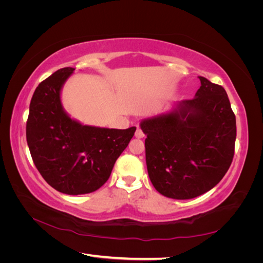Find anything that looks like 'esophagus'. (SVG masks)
<instances>
[{
	"label": "esophagus",
	"instance_id": "esophagus-1",
	"mask_svg": "<svg viewBox=\"0 0 263 263\" xmlns=\"http://www.w3.org/2000/svg\"><path fill=\"white\" fill-rule=\"evenodd\" d=\"M135 136H136V138H144L145 134H144V132H142L140 128H137L136 133H135Z\"/></svg>",
	"mask_w": 263,
	"mask_h": 263
}]
</instances>
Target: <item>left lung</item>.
Segmentation results:
<instances>
[{
    "mask_svg": "<svg viewBox=\"0 0 263 263\" xmlns=\"http://www.w3.org/2000/svg\"><path fill=\"white\" fill-rule=\"evenodd\" d=\"M192 100L169 113L142 119L149 179L159 193L176 200L200 196L218 184L232 164L236 117L222 86L198 77Z\"/></svg>",
    "mask_w": 263,
    "mask_h": 263,
    "instance_id": "8db88e82",
    "label": "left lung"
}]
</instances>
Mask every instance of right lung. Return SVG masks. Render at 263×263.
Returning a JSON list of instances; mask_svg holds the SVG:
<instances>
[{
  "mask_svg": "<svg viewBox=\"0 0 263 263\" xmlns=\"http://www.w3.org/2000/svg\"><path fill=\"white\" fill-rule=\"evenodd\" d=\"M73 68L55 71L36 87L29 105L26 139L45 181L69 195L87 194L108 180L136 127L102 128L71 118L61 103L63 84Z\"/></svg>",
  "mask_w": 263,
  "mask_h": 263,
  "instance_id": "right-lung-1",
  "label": "right lung"
}]
</instances>
